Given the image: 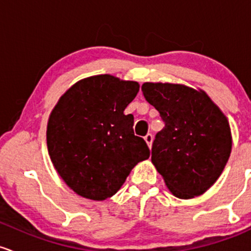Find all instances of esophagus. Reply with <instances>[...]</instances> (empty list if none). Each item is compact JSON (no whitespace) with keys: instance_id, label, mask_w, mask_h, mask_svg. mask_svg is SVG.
Listing matches in <instances>:
<instances>
[{"instance_id":"34e87169","label":"esophagus","mask_w":251,"mask_h":251,"mask_svg":"<svg viewBox=\"0 0 251 251\" xmlns=\"http://www.w3.org/2000/svg\"><path fill=\"white\" fill-rule=\"evenodd\" d=\"M145 141L146 142H147V145H148V147L151 148V143H153V135L151 134H147L145 136Z\"/></svg>"}]
</instances>
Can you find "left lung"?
Segmentation results:
<instances>
[{
	"mask_svg": "<svg viewBox=\"0 0 251 251\" xmlns=\"http://www.w3.org/2000/svg\"><path fill=\"white\" fill-rule=\"evenodd\" d=\"M146 100L160 112L151 162L176 197L206 192L223 172L232 147L227 118L202 90L181 84L145 83Z\"/></svg>",
	"mask_w": 251,
	"mask_h": 251,
	"instance_id": "1",
	"label": "left lung"
}]
</instances>
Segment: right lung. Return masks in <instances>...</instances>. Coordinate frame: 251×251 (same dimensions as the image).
<instances>
[{
  "label": "right lung",
  "instance_id": "right-lung-1",
  "mask_svg": "<svg viewBox=\"0 0 251 251\" xmlns=\"http://www.w3.org/2000/svg\"><path fill=\"white\" fill-rule=\"evenodd\" d=\"M140 90L137 81L92 75L58 100L47 125V148L55 171L78 196L110 198L140 161L149 157L125 109Z\"/></svg>",
  "mask_w": 251,
  "mask_h": 251
}]
</instances>
